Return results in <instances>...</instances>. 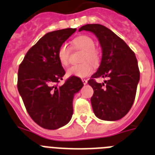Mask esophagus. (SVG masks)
<instances>
[{
    "instance_id": "obj_1",
    "label": "esophagus",
    "mask_w": 155,
    "mask_h": 155,
    "mask_svg": "<svg viewBox=\"0 0 155 155\" xmlns=\"http://www.w3.org/2000/svg\"><path fill=\"white\" fill-rule=\"evenodd\" d=\"M82 82H83V84H86L87 83V81L86 79H82Z\"/></svg>"
}]
</instances>
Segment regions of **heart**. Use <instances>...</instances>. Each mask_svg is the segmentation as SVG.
<instances>
[{"instance_id":"heart-1","label":"heart","mask_w":155,"mask_h":155,"mask_svg":"<svg viewBox=\"0 0 155 155\" xmlns=\"http://www.w3.org/2000/svg\"><path fill=\"white\" fill-rule=\"evenodd\" d=\"M74 47L84 50L82 61H90L93 64L96 65L100 60L99 53L94 48L95 44L91 37L87 35H80L73 40ZM71 50L67 43H63L58 50L59 61L63 66L66 67L69 64V58ZM93 72V66L89 62H84L80 65L72 66L67 71L68 76H75L78 78H85L89 76Z\"/></svg>"}]
</instances>
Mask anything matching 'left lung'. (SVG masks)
I'll return each instance as SVG.
<instances>
[{
  "label": "left lung",
  "mask_w": 155,
  "mask_h": 155,
  "mask_svg": "<svg viewBox=\"0 0 155 155\" xmlns=\"http://www.w3.org/2000/svg\"><path fill=\"white\" fill-rule=\"evenodd\" d=\"M83 30L96 35L102 47L99 68L87 81L94 90L91 102L94 115L106 121L120 120L132 107L140 81L135 53L123 39L104 25L87 24L79 28V31ZM97 77H106L108 80L101 84L94 80Z\"/></svg>",
  "instance_id": "8db88e82"
}]
</instances>
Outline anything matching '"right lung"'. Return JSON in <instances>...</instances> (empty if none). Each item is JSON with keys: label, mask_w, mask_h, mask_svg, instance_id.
<instances>
[{"label": "right lung", "mask_w": 155, "mask_h": 155, "mask_svg": "<svg viewBox=\"0 0 155 155\" xmlns=\"http://www.w3.org/2000/svg\"><path fill=\"white\" fill-rule=\"evenodd\" d=\"M76 28L50 31L39 39L25 56L18 73V90L31 118L47 130L68 124L73 115V99L84 84L72 76L57 85L65 74L59 61L60 46Z\"/></svg>", "instance_id": "obj_1"}]
</instances>
